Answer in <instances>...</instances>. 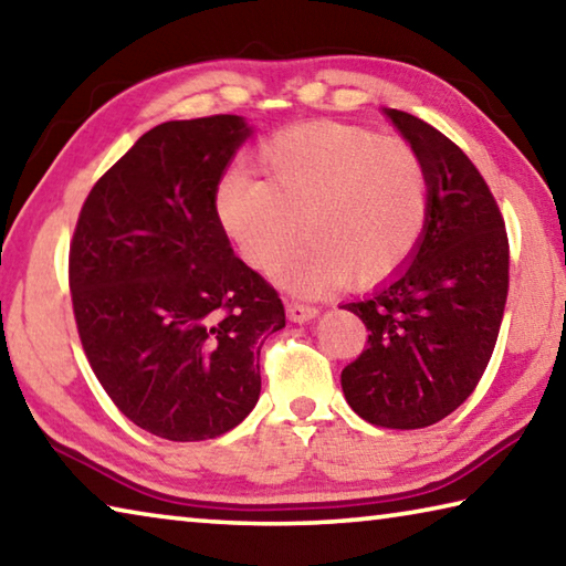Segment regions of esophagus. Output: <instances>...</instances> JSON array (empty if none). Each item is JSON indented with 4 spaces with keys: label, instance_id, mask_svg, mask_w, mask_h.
I'll use <instances>...</instances> for the list:
<instances>
[{
    "label": "esophagus",
    "instance_id": "obj_1",
    "mask_svg": "<svg viewBox=\"0 0 566 566\" xmlns=\"http://www.w3.org/2000/svg\"><path fill=\"white\" fill-rule=\"evenodd\" d=\"M319 314L317 306L312 304H302V302H290L286 304V317H290L292 322H310Z\"/></svg>",
    "mask_w": 566,
    "mask_h": 566
}]
</instances>
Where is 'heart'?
Masks as SVG:
<instances>
[{
    "mask_svg": "<svg viewBox=\"0 0 566 566\" xmlns=\"http://www.w3.org/2000/svg\"><path fill=\"white\" fill-rule=\"evenodd\" d=\"M264 179L232 171L217 185L219 224L242 260L280 272L296 294L334 284L371 286L409 262L427 232L432 187L407 139L352 124L317 122L274 137L262 149Z\"/></svg>",
    "mask_w": 566,
    "mask_h": 566,
    "instance_id": "1",
    "label": "heart"
}]
</instances>
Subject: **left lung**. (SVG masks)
Wrapping results in <instances>:
<instances>
[{
	"mask_svg": "<svg viewBox=\"0 0 566 566\" xmlns=\"http://www.w3.org/2000/svg\"><path fill=\"white\" fill-rule=\"evenodd\" d=\"M385 114L424 159L432 205L409 262L375 294L344 304L369 339L344 367L342 389L369 424L421 429L452 415L492 359L510 292V239L472 159L432 124Z\"/></svg>",
	"mask_w": 566,
	"mask_h": 566,
	"instance_id": "8db88e82",
	"label": "left lung"
}]
</instances>
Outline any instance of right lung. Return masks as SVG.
Here are the masks:
<instances>
[{
	"mask_svg": "<svg viewBox=\"0 0 566 566\" xmlns=\"http://www.w3.org/2000/svg\"><path fill=\"white\" fill-rule=\"evenodd\" d=\"M252 127L165 122L104 171L70 244L76 329L124 417L169 442L234 429L260 399V349L284 327L274 286L234 254L214 195Z\"/></svg>",
	"mask_w": 566,
	"mask_h": 566,
	"instance_id": "add662e5",
	"label": "right lung"
}]
</instances>
